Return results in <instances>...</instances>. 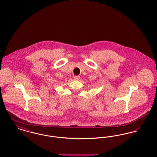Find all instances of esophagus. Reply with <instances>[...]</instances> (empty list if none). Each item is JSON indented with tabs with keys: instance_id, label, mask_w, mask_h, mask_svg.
Returning <instances> with one entry per match:
<instances>
[{
	"instance_id": "34e87169",
	"label": "esophagus",
	"mask_w": 157,
	"mask_h": 157,
	"mask_svg": "<svg viewBox=\"0 0 157 157\" xmlns=\"http://www.w3.org/2000/svg\"><path fill=\"white\" fill-rule=\"evenodd\" d=\"M74 78L75 80L78 81V80H79V79H80V76H75L74 77Z\"/></svg>"
}]
</instances>
